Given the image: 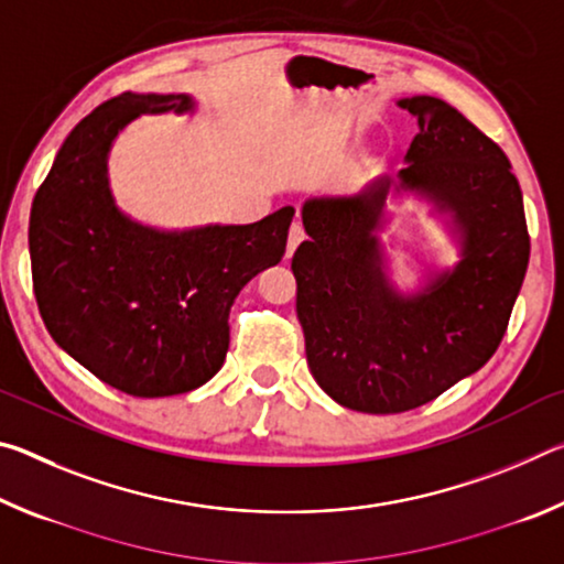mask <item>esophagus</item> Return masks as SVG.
I'll return each mask as SVG.
<instances>
[{"label":"esophagus","instance_id":"esophagus-1","mask_svg":"<svg viewBox=\"0 0 564 564\" xmlns=\"http://www.w3.org/2000/svg\"><path fill=\"white\" fill-rule=\"evenodd\" d=\"M305 238V231H303V226H301V221H293V226H291V231H289V246H285V256H293V251L295 248L301 246V241Z\"/></svg>","mask_w":564,"mask_h":564}]
</instances>
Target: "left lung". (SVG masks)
<instances>
[{"mask_svg":"<svg viewBox=\"0 0 564 564\" xmlns=\"http://www.w3.org/2000/svg\"><path fill=\"white\" fill-rule=\"evenodd\" d=\"M417 133L398 186L435 202L463 236V259L400 295L383 273L378 228L393 181L303 204L308 241L295 248V313L316 383L358 413L431 403L480 370L508 330L530 261L522 191L505 151L435 97L400 99Z\"/></svg>","mask_w":564,"mask_h":564,"instance_id":"8db88e82","label":"left lung"}]
</instances>
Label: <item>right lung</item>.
<instances>
[{"mask_svg":"<svg viewBox=\"0 0 564 564\" xmlns=\"http://www.w3.org/2000/svg\"><path fill=\"white\" fill-rule=\"evenodd\" d=\"M191 111L186 94H119L72 129L32 204L30 256L52 338L137 398L188 393L221 370L238 291L279 263L293 206L248 226L164 234L109 194L107 154L139 113Z\"/></svg>","mask_w":564,"mask_h":564,"instance_id":"obj_1","label":"right lung"}]
</instances>
